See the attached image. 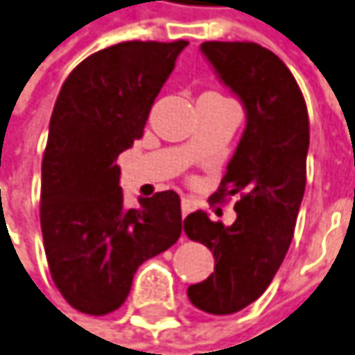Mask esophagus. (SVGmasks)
Returning a JSON list of instances; mask_svg holds the SVG:
<instances>
[{
    "label": "esophagus",
    "instance_id": "esophagus-1",
    "mask_svg": "<svg viewBox=\"0 0 355 355\" xmlns=\"http://www.w3.org/2000/svg\"><path fill=\"white\" fill-rule=\"evenodd\" d=\"M193 211V202H189V200H182V216L186 218L187 214H191Z\"/></svg>",
    "mask_w": 355,
    "mask_h": 355
}]
</instances>
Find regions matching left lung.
<instances>
[{"label":"left lung","mask_w":355,"mask_h":355,"mask_svg":"<svg viewBox=\"0 0 355 355\" xmlns=\"http://www.w3.org/2000/svg\"><path fill=\"white\" fill-rule=\"evenodd\" d=\"M200 49L245 112V130L214 193L238 196L236 222H211L202 209L184 222L187 238L216 257L214 272L189 286L187 297L202 311L227 315L268 290L288 254L306 189L310 121L292 71L270 49L250 42H205Z\"/></svg>","instance_id":"left-lung-1"}]
</instances>
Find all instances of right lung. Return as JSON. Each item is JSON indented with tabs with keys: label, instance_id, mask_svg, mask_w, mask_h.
Instances as JSON below:
<instances>
[{
	"label": "right lung",
	"instance_id": "1",
	"mask_svg": "<svg viewBox=\"0 0 355 355\" xmlns=\"http://www.w3.org/2000/svg\"><path fill=\"white\" fill-rule=\"evenodd\" d=\"M187 42H123L89 55L58 96L42 162V234L53 284L89 315L117 310L137 268L182 234L175 191L123 205L116 159L144 135Z\"/></svg>",
	"mask_w": 355,
	"mask_h": 355
}]
</instances>
